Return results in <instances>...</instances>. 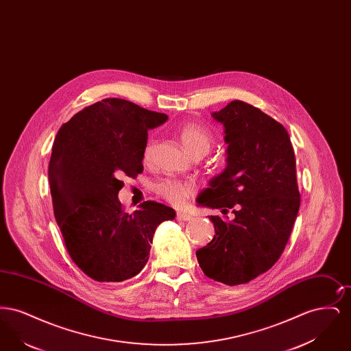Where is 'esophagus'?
<instances>
[{
	"label": "esophagus",
	"mask_w": 351,
	"mask_h": 351,
	"mask_svg": "<svg viewBox=\"0 0 351 351\" xmlns=\"http://www.w3.org/2000/svg\"><path fill=\"white\" fill-rule=\"evenodd\" d=\"M176 219H178V221H191L192 216H191V215H186V213H178V215H176Z\"/></svg>",
	"instance_id": "34e87169"
}]
</instances>
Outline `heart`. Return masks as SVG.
Masks as SVG:
<instances>
[{"instance_id": "1", "label": "heart", "mask_w": 351, "mask_h": 351, "mask_svg": "<svg viewBox=\"0 0 351 351\" xmlns=\"http://www.w3.org/2000/svg\"><path fill=\"white\" fill-rule=\"evenodd\" d=\"M178 135L183 143L184 147L189 151L193 156L200 158L208 154L215 143L213 134L209 129L199 123H185L179 130ZM155 143L152 139H149L145 145L142 160L145 165H150L154 159ZM197 191L196 184L191 180H180L175 178H166L154 185V192L158 197L167 201L168 204L180 208L185 204V201L192 197Z\"/></svg>"}]
</instances>
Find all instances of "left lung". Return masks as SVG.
<instances>
[{
  "label": "left lung",
  "instance_id": "left-lung-1",
  "mask_svg": "<svg viewBox=\"0 0 351 351\" xmlns=\"http://www.w3.org/2000/svg\"><path fill=\"white\" fill-rule=\"evenodd\" d=\"M212 116L225 126L228 166L197 202L232 209L234 218L209 217L216 234L196 256L208 278L249 283L278 262L292 233L300 208L295 152L283 125L247 102Z\"/></svg>",
  "mask_w": 351,
  "mask_h": 351
}]
</instances>
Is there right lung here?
<instances>
[{
	"mask_svg": "<svg viewBox=\"0 0 351 351\" xmlns=\"http://www.w3.org/2000/svg\"><path fill=\"white\" fill-rule=\"evenodd\" d=\"M122 99L89 105L63 123L52 145L49 180L68 254L97 282H123L149 261L152 237L175 210L145 201L133 213L118 201L125 176L143 172L147 132L167 121Z\"/></svg>",
	"mask_w": 351,
	"mask_h": 351,
	"instance_id": "add662e5",
	"label": "right lung"
}]
</instances>
